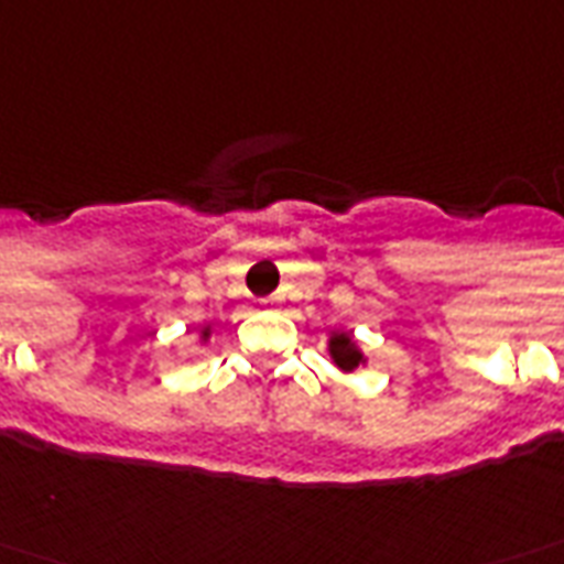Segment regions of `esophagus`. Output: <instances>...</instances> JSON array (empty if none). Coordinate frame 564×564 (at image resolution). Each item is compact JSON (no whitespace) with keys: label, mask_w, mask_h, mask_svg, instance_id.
Segmentation results:
<instances>
[{"label":"esophagus","mask_w":564,"mask_h":564,"mask_svg":"<svg viewBox=\"0 0 564 564\" xmlns=\"http://www.w3.org/2000/svg\"><path fill=\"white\" fill-rule=\"evenodd\" d=\"M262 305H265V308H274V305H278V299H274V295H269V299H262Z\"/></svg>","instance_id":"esophagus-1"}]
</instances>
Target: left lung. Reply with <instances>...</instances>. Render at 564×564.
I'll return each mask as SVG.
<instances>
[{
  "instance_id": "1",
  "label": "left lung",
  "mask_w": 564,
  "mask_h": 564,
  "mask_svg": "<svg viewBox=\"0 0 564 564\" xmlns=\"http://www.w3.org/2000/svg\"><path fill=\"white\" fill-rule=\"evenodd\" d=\"M333 357H336V364L341 366V369H354V366L360 364V354L350 345V338L345 336L333 338Z\"/></svg>"
}]
</instances>
